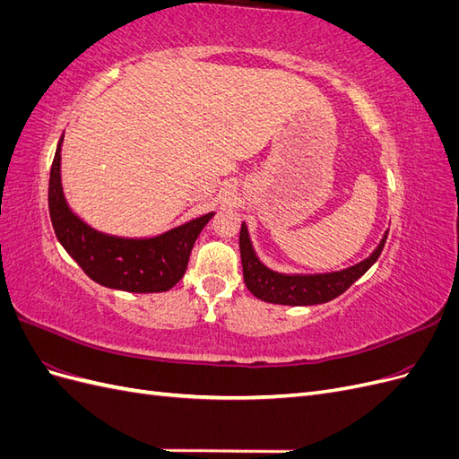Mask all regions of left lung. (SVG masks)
I'll list each match as a JSON object with an SVG mask.
<instances>
[{
	"instance_id": "left-lung-1",
	"label": "left lung",
	"mask_w": 459,
	"mask_h": 459,
	"mask_svg": "<svg viewBox=\"0 0 459 459\" xmlns=\"http://www.w3.org/2000/svg\"><path fill=\"white\" fill-rule=\"evenodd\" d=\"M388 231L375 247V251L362 262L351 268L327 273H280L262 264L255 253V247L243 221L239 231V251L243 264V280L251 293L272 304H285V307H312V304L329 302L342 295L356 280H359L379 258Z\"/></svg>"
}]
</instances>
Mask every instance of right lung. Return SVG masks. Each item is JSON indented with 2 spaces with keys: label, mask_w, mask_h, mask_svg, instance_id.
Wrapping results in <instances>:
<instances>
[{
  "label": "right lung",
  "mask_w": 459,
  "mask_h": 459,
  "mask_svg": "<svg viewBox=\"0 0 459 459\" xmlns=\"http://www.w3.org/2000/svg\"><path fill=\"white\" fill-rule=\"evenodd\" d=\"M61 145L49 172V216L59 243L95 283L128 293H162L182 280L191 248L214 212L155 238H118L97 231L68 206L61 186Z\"/></svg>",
  "instance_id": "1"
}]
</instances>
